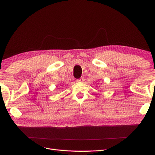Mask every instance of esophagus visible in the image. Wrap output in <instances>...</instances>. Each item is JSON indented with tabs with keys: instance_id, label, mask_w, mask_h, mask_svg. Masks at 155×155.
<instances>
[{
	"instance_id": "obj_1",
	"label": "esophagus",
	"mask_w": 155,
	"mask_h": 155,
	"mask_svg": "<svg viewBox=\"0 0 155 155\" xmlns=\"http://www.w3.org/2000/svg\"><path fill=\"white\" fill-rule=\"evenodd\" d=\"M84 81V78H82V77L78 79V80H77V82H83Z\"/></svg>"
}]
</instances>
